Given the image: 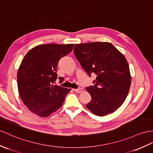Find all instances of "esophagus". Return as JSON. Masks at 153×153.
<instances>
[{"instance_id":"obj_1","label":"esophagus","mask_w":153,"mask_h":153,"mask_svg":"<svg viewBox=\"0 0 153 153\" xmlns=\"http://www.w3.org/2000/svg\"><path fill=\"white\" fill-rule=\"evenodd\" d=\"M73 90L74 91L77 92V93H82V92L83 91V89L81 88H78V89H74Z\"/></svg>"}]
</instances>
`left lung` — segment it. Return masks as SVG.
<instances>
[{
    "instance_id": "left-lung-1",
    "label": "left lung",
    "mask_w": 153,
    "mask_h": 153,
    "mask_svg": "<svg viewBox=\"0 0 153 153\" xmlns=\"http://www.w3.org/2000/svg\"><path fill=\"white\" fill-rule=\"evenodd\" d=\"M74 53L88 76H97L94 85L85 88L91 97L87 108L98 116L114 112L124 102L131 84L125 56L108 42L75 44Z\"/></svg>"
}]
</instances>
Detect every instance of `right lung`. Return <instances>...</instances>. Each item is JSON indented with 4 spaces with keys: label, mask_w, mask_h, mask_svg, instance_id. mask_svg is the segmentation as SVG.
<instances>
[{
    "label": "right lung",
    "mask_w": 153,
    "mask_h": 153,
    "mask_svg": "<svg viewBox=\"0 0 153 153\" xmlns=\"http://www.w3.org/2000/svg\"><path fill=\"white\" fill-rule=\"evenodd\" d=\"M74 44L40 45L25 55L17 73L19 95L30 111L46 117L60 108L71 89L54 85L57 65L62 57L72 51Z\"/></svg>",
    "instance_id": "1"
}]
</instances>
